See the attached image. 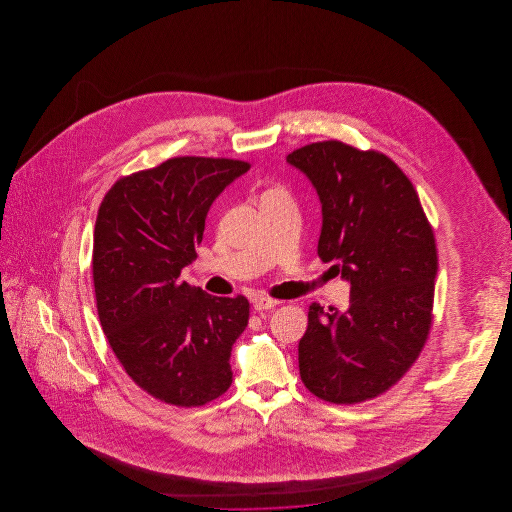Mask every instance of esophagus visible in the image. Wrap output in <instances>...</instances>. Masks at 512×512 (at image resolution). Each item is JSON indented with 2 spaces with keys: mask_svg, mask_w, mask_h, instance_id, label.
<instances>
[{
  "mask_svg": "<svg viewBox=\"0 0 512 512\" xmlns=\"http://www.w3.org/2000/svg\"><path fill=\"white\" fill-rule=\"evenodd\" d=\"M282 302L276 300V298H269V296H256L252 300V305L256 311H267V309H274L276 305H280Z\"/></svg>",
  "mask_w": 512,
  "mask_h": 512,
  "instance_id": "34e87169",
  "label": "esophagus"
}]
</instances>
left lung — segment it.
I'll return each instance as SVG.
<instances>
[{
  "instance_id": "obj_1",
  "label": "left lung",
  "mask_w": 512,
  "mask_h": 512,
  "mask_svg": "<svg viewBox=\"0 0 512 512\" xmlns=\"http://www.w3.org/2000/svg\"><path fill=\"white\" fill-rule=\"evenodd\" d=\"M322 205L320 260L351 283L346 309L309 307L298 344L305 388L355 404L390 390L412 368L432 324L437 249L412 181L384 153L340 141L287 155Z\"/></svg>"
}]
</instances>
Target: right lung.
I'll use <instances>...</instances> for the list:
<instances>
[{
	"label": "right lung",
	"instance_id": "obj_1",
	"mask_svg": "<svg viewBox=\"0 0 512 512\" xmlns=\"http://www.w3.org/2000/svg\"><path fill=\"white\" fill-rule=\"evenodd\" d=\"M249 168L174 157L120 177L98 208V318L131 381L163 403L203 406L232 384L230 351L249 324V300L212 296L179 274L197 256L212 203Z\"/></svg>",
	"mask_w": 512,
	"mask_h": 512
}]
</instances>
